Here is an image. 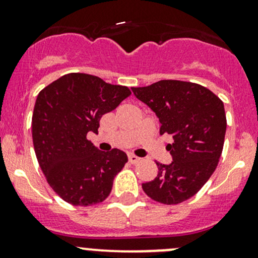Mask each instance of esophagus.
<instances>
[{"label":"esophagus","instance_id":"34e87169","mask_svg":"<svg viewBox=\"0 0 258 258\" xmlns=\"http://www.w3.org/2000/svg\"><path fill=\"white\" fill-rule=\"evenodd\" d=\"M128 161H130V163L136 164V163H138V162L141 161V158H140V157H137V156H134V154H130V156H128Z\"/></svg>","mask_w":258,"mask_h":258}]
</instances>
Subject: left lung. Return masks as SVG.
<instances>
[{
    "label": "left lung",
    "mask_w": 258,
    "mask_h": 258,
    "mask_svg": "<svg viewBox=\"0 0 258 258\" xmlns=\"http://www.w3.org/2000/svg\"><path fill=\"white\" fill-rule=\"evenodd\" d=\"M132 91L159 118V134L174 140L167 146L172 163H157L158 174L142 184L143 191L162 204L185 202L219 163L226 132L224 104L209 89L188 81L161 80Z\"/></svg>",
    "instance_id": "1"
}]
</instances>
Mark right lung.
<instances>
[{
    "label": "right lung",
    "mask_w": 258,
    "mask_h": 258,
    "mask_svg": "<svg viewBox=\"0 0 258 258\" xmlns=\"http://www.w3.org/2000/svg\"><path fill=\"white\" fill-rule=\"evenodd\" d=\"M131 95L80 73L63 75L38 94L32 117L34 151L49 185L64 202L89 207L104 202L127 162L123 151H99L86 136L97 134L102 115Z\"/></svg>",
    "instance_id": "right-lung-1"
}]
</instances>
